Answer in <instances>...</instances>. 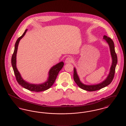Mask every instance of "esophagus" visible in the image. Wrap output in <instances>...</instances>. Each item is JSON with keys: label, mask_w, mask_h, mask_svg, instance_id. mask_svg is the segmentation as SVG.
I'll use <instances>...</instances> for the list:
<instances>
[{"label": "esophagus", "mask_w": 126, "mask_h": 126, "mask_svg": "<svg viewBox=\"0 0 126 126\" xmlns=\"http://www.w3.org/2000/svg\"><path fill=\"white\" fill-rule=\"evenodd\" d=\"M72 62V60L71 59V58H69V57H68L65 60V63H71Z\"/></svg>", "instance_id": "34e87169"}]
</instances>
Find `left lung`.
<instances>
[{
	"label": "left lung",
	"instance_id": "left-lung-1",
	"mask_svg": "<svg viewBox=\"0 0 126 126\" xmlns=\"http://www.w3.org/2000/svg\"><path fill=\"white\" fill-rule=\"evenodd\" d=\"M103 39L105 40V41L107 42L109 46L110 55L112 58V64L110 68V72L109 73L107 77L101 83L99 84H95L87 85V84H83L80 80L78 73L77 71V69L76 67H74V76H73L74 80L75 83L77 84L78 86L83 90L88 91L89 92L100 90L102 88H104L107 86L109 84H110L114 78L115 68L117 64V56L115 51L114 42L110 37H108L105 35L103 36Z\"/></svg>",
	"mask_w": 126,
	"mask_h": 126
}]
</instances>
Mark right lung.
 Listing matches in <instances>:
<instances>
[{
  "instance_id": "1",
  "label": "right lung",
  "mask_w": 126,
  "mask_h": 126,
  "mask_svg": "<svg viewBox=\"0 0 126 126\" xmlns=\"http://www.w3.org/2000/svg\"><path fill=\"white\" fill-rule=\"evenodd\" d=\"M27 31V29L25 30L23 34L18 38L15 43V49L11 59L12 67L16 80L18 84L24 87V88L32 92H39L44 91L49 89L53 84L59 73L64 66V63L63 61H61L51 67L49 70L48 77L47 81L42 84H31L24 80L23 78H22L21 74L18 71L16 67V54L19 42L21 39H22V38L25 35Z\"/></svg>"
}]
</instances>
